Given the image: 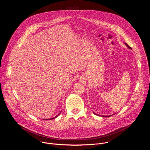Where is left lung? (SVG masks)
<instances>
[{"mask_svg": "<svg viewBox=\"0 0 150 150\" xmlns=\"http://www.w3.org/2000/svg\"><path fill=\"white\" fill-rule=\"evenodd\" d=\"M124 44L126 45V46L127 47V48H129V49H132V48L129 46V45H127L126 43H125V42H124ZM93 113L94 114V115H97V116H101V117H110V116H112V115H113L114 114H113V115H109V116H103V115H97V114H96V113H95L94 112H93Z\"/></svg>", "mask_w": 150, "mask_h": 150, "instance_id": "1", "label": "left lung"}]
</instances>
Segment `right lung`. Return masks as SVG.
Returning <instances> with one entry per match:
<instances>
[{
	"instance_id": "1",
	"label": "right lung",
	"mask_w": 150,
	"mask_h": 150,
	"mask_svg": "<svg viewBox=\"0 0 150 150\" xmlns=\"http://www.w3.org/2000/svg\"><path fill=\"white\" fill-rule=\"evenodd\" d=\"M59 115H60V113H59V115H57V116H55V117H53V118H51V119H45V120H52V119H55V118H56V117H57V116H59Z\"/></svg>"
}]
</instances>
